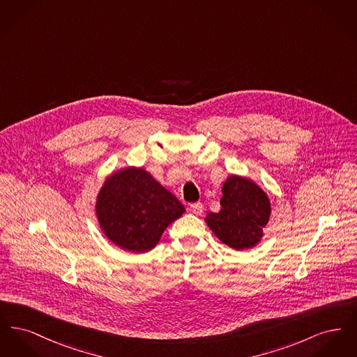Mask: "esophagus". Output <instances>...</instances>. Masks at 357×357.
<instances>
[{"label": "esophagus", "mask_w": 357, "mask_h": 357, "mask_svg": "<svg viewBox=\"0 0 357 357\" xmlns=\"http://www.w3.org/2000/svg\"><path fill=\"white\" fill-rule=\"evenodd\" d=\"M190 210H191L194 214H197V215H201V214L204 213V204H201V202H197V204H190Z\"/></svg>", "instance_id": "obj_1"}]
</instances>
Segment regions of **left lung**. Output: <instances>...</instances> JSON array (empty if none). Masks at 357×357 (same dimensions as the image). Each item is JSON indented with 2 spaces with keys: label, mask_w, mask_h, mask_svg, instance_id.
I'll return each mask as SVG.
<instances>
[{
  "label": "left lung",
  "mask_w": 357,
  "mask_h": 357,
  "mask_svg": "<svg viewBox=\"0 0 357 357\" xmlns=\"http://www.w3.org/2000/svg\"><path fill=\"white\" fill-rule=\"evenodd\" d=\"M271 201L253 181L230 175L222 187L221 210L204 221L217 238L236 250L255 248L271 218Z\"/></svg>",
  "instance_id": "obj_1"
}]
</instances>
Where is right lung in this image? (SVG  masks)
I'll return each mask as SVG.
<instances>
[{"label":"right lung","instance_id":"add662e5","mask_svg":"<svg viewBox=\"0 0 357 357\" xmlns=\"http://www.w3.org/2000/svg\"><path fill=\"white\" fill-rule=\"evenodd\" d=\"M185 207L144 169L126 167L111 174L96 198L102 233L123 250L153 249L171 222Z\"/></svg>","mask_w":357,"mask_h":357}]
</instances>
